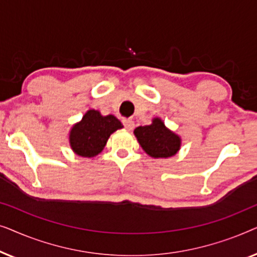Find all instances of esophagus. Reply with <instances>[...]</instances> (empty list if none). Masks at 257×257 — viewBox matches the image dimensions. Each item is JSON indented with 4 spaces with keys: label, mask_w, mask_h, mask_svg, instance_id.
I'll return each instance as SVG.
<instances>
[{
    "label": "esophagus",
    "mask_w": 257,
    "mask_h": 257,
    "mask_svg": "<svg viewBox=\"0 0 257 257\" xmlns=\"http://www.w3.org/2000/svg\"><path fill=\"white\" fill-rule=\"evenodd\" d=\"M122 124H124L125 128L128 130V131H131V130L135 127V121H133L132 119H130V118L122 119Z\"/></svg>",
    "instance_id": "obj_1"
}]
</instances>
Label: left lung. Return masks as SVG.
Listing matches in <instances>:
<instances>
[{"mask_svg": "<svg viewBox=\"0 0 257 257\" xmlns=\"http://www.w3.org/2000/svg\"><path fill=\"white\" fill-rule=\"evenodd\" d=\"M135 136L143 150L152 158H170L177 154L181 146L180 137L168 130L160 118H154L151 125L137 127Z\"/></svg>", "mask_w": 257, "mask_h": 257, "instance_id": "obj_1", "label": "left lung"}]
</instances>
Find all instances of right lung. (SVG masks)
I'll return each instance as SVG.
<instances>
[{
  "mask_svg": "<svg viewBox=\"0 0 257 257\" xmlns=\"http://www.w3.org/2000/svg\"><path fill=\"white\" fill-rule=\"evenodd\" d=\"M119 128H122V124L114 115H101L99 111L89 110L82 120L72 126L70 146L77 156L93 158L104 150L110 136Z\"/></svg>",
  "mask_w": 257,
  "mask_h": 257,
  "instance_id": "add662e5",
  "label": "right lung"
}]
</instances>
